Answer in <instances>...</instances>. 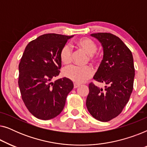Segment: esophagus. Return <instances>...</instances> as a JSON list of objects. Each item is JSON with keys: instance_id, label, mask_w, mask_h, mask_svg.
<instances>
[{"instance_id": "1", "label": "esophagus", "mask_w": 147, "mask_h": 147, "mask_svg": "<svg viewBox=\"0 0 147 147\" xmlns=\"http://www.w3.org/2000/svg\"><path fill=\"white\" fill-rule=\"evenodd\" d=\"M80 86V84H77V83H74V88H77L79 87Z\"/></svg>"}]
</instances>
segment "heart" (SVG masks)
<instances>
[{"instance_id":"b5f03b06","label":"heart","mask_w":147,"mask_h":147,"mask_svg":"<svg viewBox=\"0 0 147 147\" xmlns=\"http://www.w3.org/2000/svg\"><path fill=\"white\" fill-rule=\"evenodd\" d=\"M76 45L80 49L89 54V59L90 61L93 62L98 61V56L95 53L98 48L97 45L93 40L88 37L82 38L78 40L76 42ZM59 58L61 61L65 65H68L71 63L72 51L69 45H65L62 47L59 52ZM93 73V68L90 65L83 67L71 65L65 67L63 72L64 76L77 84L83 83L87 81L92 77Z\"/></svg>"}]
</instances>
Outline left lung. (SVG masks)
<instances>
[{
  "mask_svg": "<svg viewBox=\"0 0 147 147\" xmlns=\"http://www.w3.org/2000/svg\"><path fill=\"white\" fill-rule=\"evenodd\" d=\"M102 43L104 56L94 80L106 84L100 88L89 84L86 107L96 120L108 122L121 113L133 90L134 67L130 50L110 33L91 34Z\"/></svg>",
  "mask_w": 147,
  "mask_h": 147,
  "instance_id": "obj_1",
  "label": "left lung"
}]
</instances>
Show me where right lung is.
<instances>
[{
  "label": "right lung",
  "mask_w": 147,
  "mask_h": 147,
  "mask_svg": "<svg viewBox=\"0 0 147 147\" xmlns=\"http://www.w3.org/2000/svg\"><path fill=\"white\" fill-rule=\"evenodd\" d=\"M48 33L29 42L19 65V84L22 100L36 118L47 120L61 113L74 84L59 76L61 67L60 50L73 37Z\"/></svg>",
  "instance_id": "right-lung-1"
}]
</instances>
